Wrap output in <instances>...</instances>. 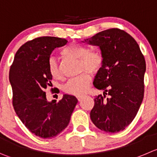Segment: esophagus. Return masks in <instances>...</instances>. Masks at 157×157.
<instances>
[{"label":"esophagus","instance_id":"esophagus-1","mask_svg":"<svg viewBox=\"0 0 157 157\" xmlns=\"http://www.w3.org/2000/svg\"><path fill=\"white\" fill-rule=\"evenodd\" d=\"M85 97V95H78L77 96V98H78V101H80V100L82 99V98H83Z\"/></svg>","mask_w":157,"mask_h":157}]
</instances>
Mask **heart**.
<instances>
[{
    "label": "heart",
    "mask_w": 157,
    "mask_h": 157,
    "mask_svg": "<svg viewBox=\"0 0 157 157\" xmlns=\"http://www.w3.org/2000/svg\"><path fill=\"white\" fill-rule=\"evenodd\" d=\"M62 54L66 57L79 59L80 71L87 70L92 74H96L103 66L104 58L102 54L95 51H89V48L82 44L75 43L69 44L62 51ZM48 71L55 79H61L62 78L57 62L54 58H50L48 60ZM91 80L89 73L84 71L79 75L68 80L63 89L70 95H82L88 91Z\"/></svg>",
    "instance_id": "obj_1"
}]
</instances>
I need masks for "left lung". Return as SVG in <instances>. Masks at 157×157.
I'll use <instances>...</instances> for the list:
<instances>
[{"label": "left lung", "instance_id": "left-lung-1", "mask_svg": "<svg viewBox=\"0 0 157 157\" xmlns=\"http://www.w3.org/2000/svg\"><path fill=\"white\" fill-rule=\"evenodd\" d=\"M98 46L104 58L94 86L103 95L94 98L91 120L98 129L117 132L126 129L136 116L144 96L146 61L136 40L119 28L98 32L85 39ZM106 94L110 96L107 98Z\"/></svg>", "mask_w": 157, "mask_h": 157}]
</instances>
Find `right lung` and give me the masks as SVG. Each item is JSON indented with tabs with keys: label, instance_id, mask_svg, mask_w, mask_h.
<instances>
[{
	"label": "right lung",
	"instance_id": "add662e5",
	"mask_svg": "<svg viewBox=\"0 0 157 157\" xmlns=\"http://www.w3.org/2000/svg\"><path fill=\"white\" fill-rule=\"evenodd\" d=\"M68 41L55 37H39L27 41L16 52L9 71L16 114L30 132L43 139L59 135L68 126L78 102L65 94L59 102H48L44 89L52 84L48 60L55 48Z\"/></svg>",
	"mask_w": 157,
	"mask_h": 157
}]
</instances>
